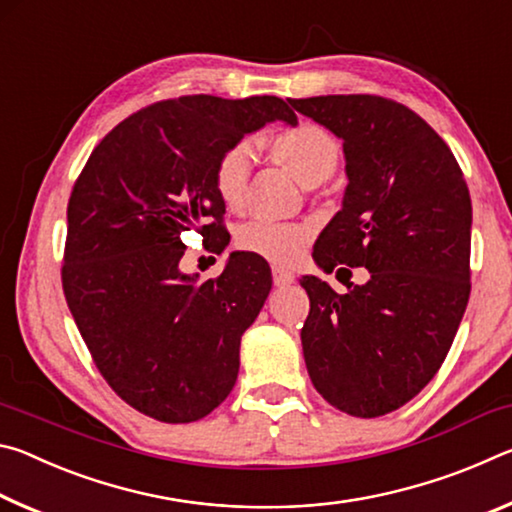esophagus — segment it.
Here are the masks:
<instances>
[{
	"mask_svg": "<svg viewBox=\"0 0 512 512\" xmlns=\"http://www.w3.org/2000/svg\"><path fill=\"white\" fill-rule=\"evenodd\" d=\"M293 280H296V275H293L291 271H284V268H280V266L273 268L275 287H287V284H293Z\"/></svg>",
	"mask_w": 512,
	"mask_h": 512,
	"instance_id": "obj_1",
	"label": "esophagus"
}]
</instances>
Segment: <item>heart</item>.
<instances>
[{"label": "heart", "instance_id": "obj_1", "mask_svg": "<svg viewBox=\"0 0 512 512\" xmlns=\"http://www.w3.org/2000/svg\"><path fill=\"white\" fill-rule=\"evenodd\" d=\"M266 149L307 185L332 176L341 155L334 135L314 121H298L268 135ZM250 171H253V153L246 142L230 144L216 158L212 169L214 192L228 210H239L244 203ZM311 235L314 230L307 223L253 219L239 225L235 241L246 253L259 255L271 264L287 266L298 262L305 253Z\"/></svg>", "mask_w": 512, "mask_h": 512}]
</instances>
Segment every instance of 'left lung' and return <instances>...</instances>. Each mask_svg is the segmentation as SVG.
<instances>
[{
  "instance_id": "obj_1",
  "label": "left lung",
  "mask_w": 512,
  "mask_h": 512,
  "mask_svg": "<svg viewBox=\"0 0 512 512\" xmlns=\"http://www.w3.org/2000/svg\"><path fill=\"white\" fill-rule=\"evenodd\" d=\"M291 106L341 137L350 180L316 264L370 271L348 293L300 280L307 372L334 409L379 418L413 400L452 348L472 289L470 192L443 137L402 103L327 94Z\"/></svg>"
}]
</instances>
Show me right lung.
<instances>
[{
  "label": "right lung",
  "instance_id": "obj_1",
  "mask_svg": "<svg viewBox=\"0 0 512 512\" xmlns=\"http://www.w3.org/2000/svg\"><path fill=\"white\" fill-rule=\"evenodd\" d=\"M275 119L298 121L277 97L164 99L119 121L76 178L60 271L67 307L108 386L153 420H201L235 386L241 334L264 307L271 268L235 253L198 284L178 266L180 235H216V158Z\"/></svg>",
  "mask_w": 512,
  "mask_h": 512
}]
</instances>
